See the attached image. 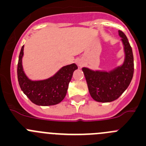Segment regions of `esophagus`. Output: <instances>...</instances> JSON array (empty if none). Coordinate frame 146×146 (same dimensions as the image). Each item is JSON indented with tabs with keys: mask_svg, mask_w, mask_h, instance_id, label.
I'll use <instances>...</instances> for the list:
<instances>
[{
	"mask_svg": "<svg viewBox=\"0 0 146 146\" xmlns=\"http://www.w3.org/2000/svg\"><path fill=\"white\" fill-rule=\"evenodd\" d=\"M77 65H78V67L81 68V67L84 65V62H83L82 60H78V61H77Z\"/></svg>",
	"mask_w": 146,
	"mask_h": 146,
	"instance_id": "34e87169",
	"label": "esophagus"
}]
</instances>
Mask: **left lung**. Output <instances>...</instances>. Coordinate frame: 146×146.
Here are the masks:
<instances>
[{
    "mask_svg": "<svg viewBox=\"0 0 146 146\" xmlns=\"http://www.w3.org/2000/svg\"><path fill=\"white\" fill-rule=\"evenodd\" d=\"M124 46V60L121 65L108 71L83 68L89 94L97 102H112L123 94L130 84L134 73L132 47L125 34L119 31Z\"/></svg>",
    "mask_w": 146,
    "mask_h": 146,
    "instance_id": "obj_1",
    "label": "left lung"
}]
</instances>
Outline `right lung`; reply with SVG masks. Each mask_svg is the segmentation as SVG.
<instances>
[{
	"label": "right lung",
	"mask_w": 146,
	"mask_h": 146,
	"mask_svg": "<svg viewBox=\"0 0 146 146\" xmlns=\"http://www.w3.org/2000/svg\"><path fill=\"white\" fill-rule=\"evenodd\" d=\"M24 46L21 48L17 65V78L22 91L37 106H48L58 104L65 98L68 84L74 70L75 63L61 68L54 76L43 80H31L25 74L22 66Z\"/></svg>",
	"instance_id": "add662e5"
}]
</instances>
